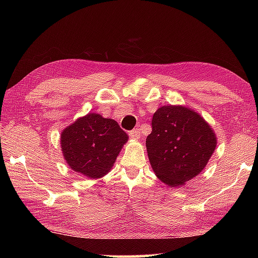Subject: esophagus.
<instances>
[{
	"label": "esophagus",
	"instance_id": "1",
	"mask_svg": "<svg viewBox=\"0 0 258 258\" xmlns=\"http://www.w3.org/2000/svg\"><path fill=\"white\" fill-rule=\"evenodd\" d=\"M130 136L132 139H135V140H139L140 136H141V132L139 128H134L132 131H130Z\"/></svg>",
	"mask_w": 258,
	"mask_h": 258
}]
</instances>
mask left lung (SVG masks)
Returning <instances> with one entry per match:
<instances>
[{
	"label": "left lung",
	"mask_w": 258,
	"mask_h": 258,
	"mask_svg": "<svg viewBox=\"0 0 258 258\" xmlns=\"http://www.w3.org/2000/svg\"><path fill=\"white\" fill-rule=\"evenodd\" d=\"M216 136L201 115L184 106L165 105L152 118L146 138L151 165L163 183L179 186L199 175L216 147Z\"/></svg>",
	"instance_id": "obj_1"
}]
</instances>
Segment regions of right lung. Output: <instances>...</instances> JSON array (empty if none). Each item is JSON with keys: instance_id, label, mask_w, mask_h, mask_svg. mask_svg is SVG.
<instances>
[{"instance_id": "1", "label": "right lung", "mask_w": 258, "mask_h": 258, "mask_svg": "<svg viewBox=\"0 0 258 258\" xmlns=\"http://www.w3.org/2000/svg\"><path fill=\"white\" fill-rule=\"evenodd\" d=\"M127 135L116 120L90 113L63 131L64 158L75 172L100 178L112 168Z\"/></svg>"}]
</instances>
